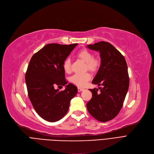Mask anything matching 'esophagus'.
<instances>
[{
  "instance_id": "obj_1",
  "label": "esophagus",
  "mask_w": 154,
  "mask_h": 154,
  "mask_svg": "<svg viewBox=\"0 0 154 154\" xmlns=\"http://www.w3.org/2000/svg\"><path fill=\"white\" fill-rule=\"evenodd\" d=\"M84 90V88H80V87H78V92H82V91H83Z\"/></svg>"
}]
</instances>
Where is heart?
<instances>
[{"label": "heart", "instance_id": "obj_1", "mask_svg": "<svg viewBox=\"0 0 154 154\" xmlns=\"http://www.w3.org/2000/svg\"><path fill=\"white\" fill-rule=\"evenodd\" d=\"M77 56L86 63V68L92 72L98 70L100 66V60L97 57H94L93 54L87 49H82L77 54ZM63 68L66 73H70L71 71V60L69 58L66 59L63 62ZM91 79L88 73L75 74L70 77V81L79 87H85Z\"/></svg>", "mask_w": 154, "mask_h": 154}]
</instances>
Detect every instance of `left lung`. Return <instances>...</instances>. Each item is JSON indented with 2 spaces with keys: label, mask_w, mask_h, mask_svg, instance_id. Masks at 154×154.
<instances>
[{
  "label": "left lung",
  "mask_w": 154,
  "mask_h": 154,
  "mask_svg": "<svg viewBox=\"0 0 154 154\" xmlns=\"http://www.w3.org/2000/svg\"><path fill=\"white\" fill-rule=\"evenodd\" d=\"M87 47L99 51L101 65L92 83L101 86L89 89L92 98L87 102L90 114L100 122L115 118L123 106L129 86L127 65L124 57L112 44L101 41Z\"/></svg>",
  "instance_id": "obj_1"
}]
</instances>
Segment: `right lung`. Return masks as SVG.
Returning <instances> with one entry per match:
<instances>
[{"mask_svg": "<svg viewBox=\"0 0 154 154\" xmlns=\"http://www.w3.org/2000/svg\"><path fill=\"white\" fill-rule=\"evenodd\" d=\"M78 44H49L33 55L26 74L29 99L38 115L51 122L60 120L67 114L70 102L77 88L65 79L64 60ZM66 85L63 91L56 86Z\"/></svg>", "mask_w": 154, "mask_h": 154, "instance_id": "add662e5", "label": "right lung"}]
</instances>
